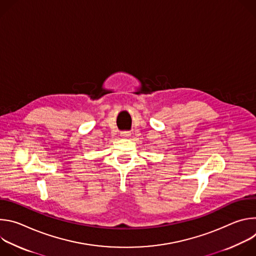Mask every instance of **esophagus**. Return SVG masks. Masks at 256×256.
<instances>
[{
    "instance_id": "esophagus-1",
    "label": "esophagus",
    "mask_w": 256,
    "mask_h": 256,
    "mask_svg": "<svg viewBox=\"0 0 256 256\" xmlns=\"http://www.w3.org/2000/svg\"><path fill=\"white\" fill-rule=\"evenodd\" d=\"M120 136H124V138H126V136H130V132H120Z\"/></svg>"
}]
</instances>
